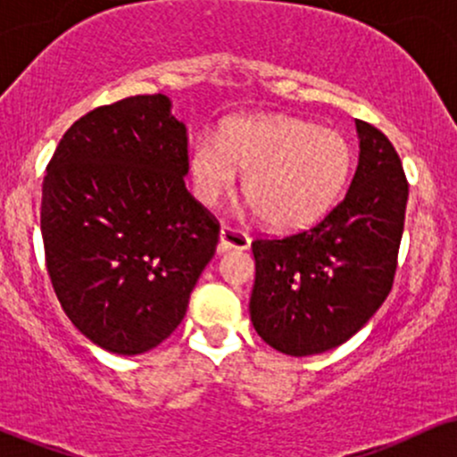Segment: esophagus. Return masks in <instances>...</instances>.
<instances>
[{
  "instance_id": "1",
  "label": "esophagus",
  "mask_w": 457,
  "mask_h": 457,
  "mask_svg": "<svg viewBox=\"0 0 457 457\" xmlns=\"http://www.w3.org/2000/svg\"><path fill=\"white\" fill-rule=\"evenodd\" d=\"M251 238L243 229L232 228V225H221V234H219V246L221 251L228 249H249Z\"/></svg>"
}]
</instances>
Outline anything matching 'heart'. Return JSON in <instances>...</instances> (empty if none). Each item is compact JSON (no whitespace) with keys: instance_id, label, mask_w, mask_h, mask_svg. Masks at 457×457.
I'll use <instances>...</instances> for the list:
<instances>
[{"instance_id":"heart-1","label":"heart","mask_w":457,"mask_h":457,"mask_svg":"<svg viewBox=\"0 0 457 457\" xmlns=\"http://www.w3.org/2000/svg\"><path fill=\"white\" fill-rule=\"evenodd\" d=\"M353 148L339 130L290 115L238 118L221 137H202L188 156L193 188L214 206L246 171L243 191L266 225L296 229L337 202L353 171Z\"/></svg>"}]
</instances>
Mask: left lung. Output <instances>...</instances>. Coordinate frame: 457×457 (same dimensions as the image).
<instances>
[{"instance_id":"obj_1","label":"left lung","mask_w":457,"mask_h":457,"mask_svg":"<svg viewBox=\"0 0 457 457\" xmlns=\"http://www.w3.org/2000/svg\"><path fill=\"white\" fill-rule=\"evenodd\" d=\"M361 139L353 185L312 228L251 243V322L290 356L348 342L389 296L406 217L408 180L393 144L356 120Z\"/></svg>"}]
</instances>
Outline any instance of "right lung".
Listing matches in <instances>:
<instances>
[{
  "mask_svg": "<svg viewBox=\"0 0 457 457\" xmlns=\"http://www.w3.org/2000/svg\"><path fill=\"white\" fill-rule=\"evenodd\" d=\"M165 94L92 109L60 139L40 204L57 301L94 344L141 354L185 318L219 221L185 187L188 137Z\"/></svg>",
  "mask_w": 457,
  "mask_h": 457,
  "instance_id": "add662e5",
  "label": "right lung"
}]
</instances>
